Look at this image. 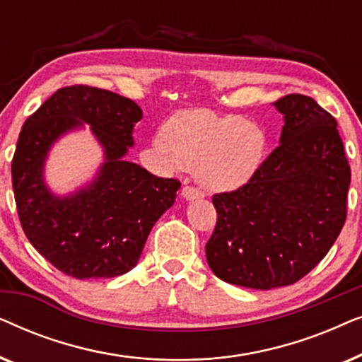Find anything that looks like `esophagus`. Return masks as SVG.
I'll use <instances>...</instances> for the list:
<instances>
[{"mask_svg": "<svg viewBox=\"0 0 362 362\" xmlns=\"http://www.w3.org/2000/svg\"><path fill=\"white\" fill-rule=\"evenodd\" d=\"M181 196L185 197L186 201H194V199H201L202 192L199 189H196V187H192V186H186V187H182Z\"/></svg>", "mask_w": 362, "mask_h": 362, "instance_id": "34e87169", "label": "esophagus"}]
</instances>
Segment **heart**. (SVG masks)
<instances>
[{
  "label": "heart",
  "instance_id": "obj_1",
  "mask_svg": "<svg viewBox=\"0 0 362 362\" xmlns=\"http://www.w3.org/2000/svg\"><path fill=\"white\" fill-rule=\"evenodd\" d=\"M153 145L173 166L194 171L207 189L230 191L259 171L269 140L264 128L244 117L196 110L173 118L168 136L158 135Z\"/></svg>",
  "mask_w": 362,
  "mask_h": 362
}]
</instances>
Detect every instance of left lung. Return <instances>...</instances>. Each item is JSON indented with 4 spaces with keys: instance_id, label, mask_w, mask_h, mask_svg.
Wrapping results in <instances>:
<instances>
[{
    "instance_id": "obj_1",
    "label": "left lung",
    "mask_w": 362,
    "mask_h": 362,
    "mask_svg": "<svg viewBox=\"0 0 362 362\" xmlns=\"http://www.w3.org/2000/svg\"><path fill=\"white\" fill-rule=\"evenodd\" d=\"M280 145L250 181L214 194L207 264L227 284L270 290L291 285L323 260L346 221L351 168L338 123L311 97L291 93Z\"/></svg>"
}]
</instances>
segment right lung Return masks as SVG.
Returning <instances> with one entry per match:
<instances>
[{"label": "right lung", "instance_id": "1", "mask_svg": "<svg viewBox=\"0 0 362 362\" xmlns=\"http://www.w3.org/2000/svg\"><path fill=\"white\" fill-rule=\"evenodd\" d=\"M141 118L130 98L72 86L59 88L23 125L11 163L18 216L34 249L62 274L86 280L130 272L153 226L175 204L180 181L125 160ZM83 124L91 127L104 161L86 187L56 195L43 177L47 156L64 134Z\"/></svg>", "mask_w": 362, "mask_h": 362}]
</instances>
